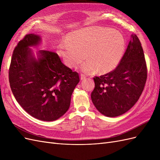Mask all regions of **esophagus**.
I'll return each instance as SVG.
<instances>
[{
  "label": "esophagus",
  "instance_id": "1",
  "mask_svg": "<svg viewBox=\"0 0 160 160\" xmlns=\"http://www.w3.org/2000/svg\"><path fill=\"white\" fill-rule=\"evenodd\" d=\"M86 77H87V76H86L85 74H83V73H81V75H80V77H81V80L85 79L86 78Z\"/></svg>",
  "mask_w": 160,
  "mask_h": 160
}]
</instances>
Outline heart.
Returning <instances> with one entry per match:
<instances>
[{
	"label": "heart",
	"instance_id": "obj_1",
	"mask_svg": "<svg viewBox=\"0 0 160 160\" xmlns=\"http://www.w3.org/2000/svg\"><path fill=\"white\" fill-rule=\"evenodd\" d=\"M125 38L120 32L103 27L86 28L71 34L59 45L65 63L74 68L85 58L82 71L107 73L113 70L123 55Z\"/></svg>",
	"mask_w": 160,
	"mask_h": 160
}]
</instances>
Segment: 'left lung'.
<instances>
[{
  "instance_id": "1",
  "label": "left lung",
  "mask_w": 160,
  "mask_h": 160,
  "mask_svg": "<svg viewBox=\"0 0 160 160\" xmlns=\"http://www.w3.org/2000/svg\"><path fill=\"white\" fill-rule=\"evenodd\" d=\"M132 38L117 67L93 78L91 100L97 109L108 117L121 115L132 108L146 83L148 68L143 48L136 35Z\"/></svg>"
}]
</instances>
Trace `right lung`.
Returning <instances> with one entry per match:
<instances>
[{
    "mask_svg": "<svg viewBox=\"0 0 160 160\" xmlns=\"http://www.w3.org/2000/svg\"><path fill=\"white\" fill-rule=\"evenodd\" d=\"M41 38L26 35L14 48L8 70L11 89L17 102L32 117L51 122L69 109L71 98L80 81L79 75L61 62L55 52L40 50L32 55L30 46Z\"/></svg>",
    "mask_w": 160,
    "mask_h": 160,
    "instance_id": "add662e5",
    "label": "right lung"
}]
</instances>
